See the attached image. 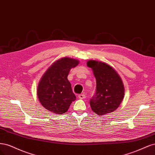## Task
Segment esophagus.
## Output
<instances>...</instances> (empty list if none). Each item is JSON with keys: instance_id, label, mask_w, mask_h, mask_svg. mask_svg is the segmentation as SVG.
Segmentation results:
<instances>
[{"instance_id": "obj_1", "label": "esophagus", "mask_w": 155, "mask_h": 155, "mask_svg": "<svg viewBox=\"0 0 155 155\" xmlns=\"http://www.w3.org/2000/svg\"><path fill=\"white\" fill-rule=\"evenodd\" d=\"M85 98H86V95L84 94H80L78 95L79 99H84Z\"/></svg>"}]
</instances>
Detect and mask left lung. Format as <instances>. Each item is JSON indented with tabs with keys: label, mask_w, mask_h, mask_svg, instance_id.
Wrapping results in <instances>:
<instances>
[{
	"label": "left lung",
	"mask_w": 155,
	"mask_h": 155,
	"mask_svg": "<svg viewBox=\"0 0 155 155\" xmlns=\"http://www.w3.org/2000/svg\"><path fill=\"white\" fill-rule=\"evenodd\" d=\"M87 65L93 69L97 81L96 93L90 100L91 109L98 115L115 111L124 97L125 89L120 77L104 62L91 60Z\"/></svg>",
	"instance_id": "1"
}]
</instances>
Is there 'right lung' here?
I'll list each match as a JSON object with an SVG mask.
<instances>
[{
    "instance_id": "right-lung-1",
    "label": "right lung",
    "mask_w": 155,
    "mask_h": 155,
    "mask_svg": "<svg viewBox=\"0 0 155 155\" xmlns=\"http://www.w3.org/2000/svg\"><path fill=\"white\" fill-rule=\"evenodd\" d=\"M79 64L77 59L64 57L53 63L42 75L37 87V96L42 106L48 111L62 114L68 111L76 100L71 83L69 71Z\"/></svg>"
}]
</instances>
